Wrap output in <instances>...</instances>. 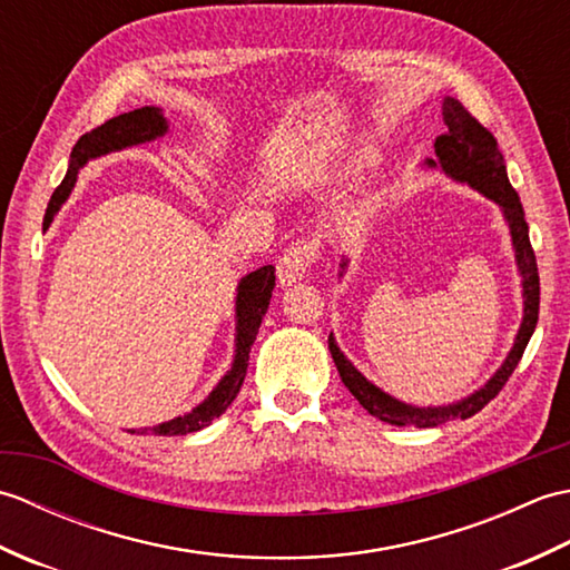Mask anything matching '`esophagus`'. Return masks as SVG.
<instances>
[{"instance_id":"1","label":"esophagus","mask_w":570,"mask_h":570,"mask_svg":"<svg viewBox=\"0 0 570 570\" xmlns=\"http://www.w3.org/2000/svg\"><path fill=\"white\" fill-rule=\"evenodd\" d=\"M318 247L313 242H296V245L288 247L282 257L276 262V276L282 286H292L304 278L308 266L316 262Z\"/></svg>"}]
</instances>
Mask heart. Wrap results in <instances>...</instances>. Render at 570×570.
Here are the masks:
<instances>
[{
    "label": "heart",
    "instance_id": "1",
    "mask_svg": "<svg viewBox=\"0 0 570 570\" xmlns=\"http://www.w3.org/2000/svg\"><path fill=\"white\" fill-rule=\"evenodd\" d=\"M370 161H372V156L367 151H357L353 156H347L345 164L341 166V171H337V176H341V178L343 176H353V174L362 171V168H365Z\"/></svg>",
    "mask_w": 570,
    "mask_h": 570
}]
</instances>
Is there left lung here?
Segmentation results:
<instances>
[{"instance_id": "1", "label": "left lung", "mask_w": 570, "mask_h": 570, "mask_svg": "<svg viewBox=\"0 0 570 570\" xmlns=\"http://www.w3.org/2000/svg\"><path fill=\"white\" fill-rule=\"evenodd\" d=\"M441 115H443L445 131L441 137H435V144H433L435 159H426V166L441 168V171L451 180H455V184H465L472 190L482 193V196L490 198L492 203H498L504 223L510 227L517 272L522 276L524 316H522V323H519L514 345L510 353H507L498 372H494L492 377L480 386V390L443 406H414L392 394H386L377 384H372L365 374H362L353 362L345 357V353L337 347L335 337L331 333L328 350L337 372H341L343 384L372 416L392 423V426L433 429V426H441L445 421L475 416L480 409H485V404H490V399L500 394L504 382L510 380V374L517 370L519 360H522L524 350L529 345V337L534 335L537 321H539L537 257L529 242V225L524 220V208L522 203H519V196L512 188L510 178H507L504 156L498 147V139H494L463 105H460L455 98H448V95L443 98ZM347 264L350 259L341 262V276H345Z\"/></svg>"}]
</instances>
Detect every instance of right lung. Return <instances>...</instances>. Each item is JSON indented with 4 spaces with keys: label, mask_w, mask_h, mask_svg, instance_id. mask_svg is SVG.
I'll return each mask as SVG.
<instances>
[{
    "label": "right lung",
    "mask_w": 570,
    "mask_h": 570,
    "mask_svg": "<svg viewBox=\"0 0 570 570\" xmlns=\"http://www.w3.org/2000/svg\"><path fill=\"white\" fill-rule=\"evenodd\" d=\"M166 131H168V119L164 117L161 107L147 105V107H139V110L107 119L102 127L82 135L70 151V164H68V174L63 178V184L53 190L51 203H48L43 229L51 227L60 205L68 200L70 190L76 188L78 174L85 164L92 159H100V156H107L112 151H122L129 147H139V144L161 139ZM274 282H276V274L272 264L259 266L257 272L239 278L237 296H235L233 365H229V370L223 374V380L213 386V392L205 396L198 406H193L184 416H176L171 421L159 423V426H151L149 431H154L156 435H186L193 431H200L205 426H210L213 419L220 416L223 411L235 402V396L239 394V386L245 382V374H247L249 350L254 341H257L262 318L266 308H269ZM147 429H141V433ZM131 433H137V429H131Z\"/></svg>",
    "instance_id": "obj_1"
}]
</instances>
